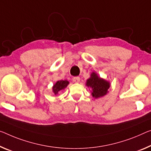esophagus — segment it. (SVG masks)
<instances>
[{
	"label": "esophagus",
	"instance_id": "1",
	"mask_svg": "<svg viewBox=\"0 0 151 151\" xmlns=\"http://www.w3.org/2000/svg\"><path fill=\"white\" fill-rule=\"evenodd\" d=\"M73 81L75 83H79L80 81V77H75L73 78Z\"/></svg>",
	"mask_w": 151,
	"mask_h": 151
}]
</instances>
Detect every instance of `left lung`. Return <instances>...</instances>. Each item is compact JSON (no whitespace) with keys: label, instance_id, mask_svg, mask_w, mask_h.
I'll use <instances>...</instances> for the list:
<instances>
[{"label":"left lung","instance_id":"obj_1","mask_svg":"<svg viewBox=\"0 0 151 151\" xmlns=\"http://www.w3.org/2000/svg\"><path fill=\"white\" fill-rule=\"evenodd\" d=\"M86 86L91 88V94L94 99H99L108 93L111 86L109 81L99 77L96 72H92L86 82Z\"/></svg>","mask_w":151,"mask_h":151}]
</instances>
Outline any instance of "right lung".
Wrapping results in <instances>:
<instances>
[{
	"label": "right lung",
	"instance_id": "right-lung-1",
	"mask_svg": "<svg viewBox=\"0 0 151 151\" xmlns=\"http://www.w3.org/2000/svg\"><path fill=\"white\" fill-rule=\"evenodd\" d=\"M69 82L68 80H59L53 85L52 86V92L55 95L59 94V92L61 90H64L65 88L68 86Z\"/></svg>",
	"mask_w": 151,
	"mask_h": 151
}]
</instances>
